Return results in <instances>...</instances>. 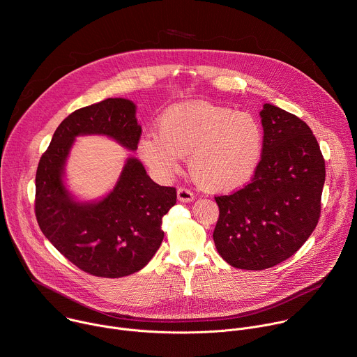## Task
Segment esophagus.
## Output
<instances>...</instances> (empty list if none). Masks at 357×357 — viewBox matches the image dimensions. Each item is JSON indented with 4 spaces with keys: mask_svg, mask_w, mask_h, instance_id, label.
Returning a JSON list of instances; mask_svg holds the SVG:
<instances>
[{
    "mask_svg": "<svg viewBox=\"0 0 357 357\" xmlns=\"http://www.w3.org/2000/svg\"><path fill=\"white\" fill-rule=\"evenodd\" d=\"M176 193H178V199H179L181 202H192V200H193V197H195L193 192H192L190 189L185 188V186L178 188Z\"/></svg>",
    "mask_w": 357,
    "mask_h": 357,
    "instance_id": "34e87169",
    "label": "esophagus"
}]
</instances>
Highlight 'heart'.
Here are the masks:
<instances>
[{"mask_svg": "<svg viewBox=\"0 0 357 357\" xmlns=\"http://www.w3.org/2000/svg\"><path fill=\"white\" fill-rule=\"evenodd\" d=\"M264 152V128L247 112L205 101L169 107L157 123V135L138 142L139 158L157 175L172 176L188 157L193 181L212 192H230L256 174Z\"/></svg>", "mask_w": 357, "mask_h": 357, "instance_id": "heart-1", "label": "heart"}]
</instances>
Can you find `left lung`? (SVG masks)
Masks as SVG:
<instances>
[{
	"label": "left lung",
	"mask_w": 357,
	"mask_h": 357,
	"mask_svg": "<svg viewBox=\"0 0 357 357\" xmlns=\"http://www.w3.org/2000/svg\"><path fill=\"white\" fill-rule=\"evenodd\" d=\"M264 152L250 183L215 196L219 219L215 245L241 270L271 268L295 254L321 216L325 160L308 124L264 105Z\"/></svg>",
	"instance_id": "8db88e82"
}]
</instances>
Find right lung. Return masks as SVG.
Wrapping results in <instances>:
<instances>
[{
    "mask_svg": "<svg viewBox=\"0 0 357 357\" xmlns=\"http://www.w3.org/2000/svg\"><path fill=\"white\" fill-rule=\"evenodd\" d=\"M103 134L135 151L141 127L135 105L106 98L79 109L56 128L35 178V216L42 233L82 271L119 278L144 268L160 248L162 218L176 203V189L152 181L142 164L128 158L116 188L97 203L75 202L62 175L77 135Z\"/></svg>",
    "mask_w": 357,
    "mask_h": 357,
    "instance_id": "right-lung-1",
    "label": "right lung"
}]
</instances>
